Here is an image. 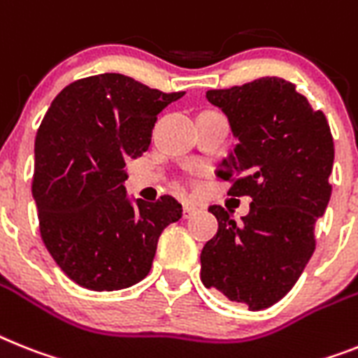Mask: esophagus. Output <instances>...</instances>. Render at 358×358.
<instances>
[{
  "mask_svg": "<svg viewBox=\"0 0 358 358\" xmlns=\"http://www.w3.org/2000/svg\"><path fill=\"white\" fill-rule=\"evenodd\" d=\"M197 212V206L194 205V203H190V201H186L185 205H182V215H185L186 220L190 217V215H194Z\"/></svg>",
  "mask_w": 358,
  "mask_h": 358,
  "instance_id": "34e87169",
  "label": "esophagus"
}]
</instances>
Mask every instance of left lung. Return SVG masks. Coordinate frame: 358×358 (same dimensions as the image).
<instances>
[{"label": "left lung", "instance_id": "left-lung-1", "mask_svg": "<svg viewBox=\"0 0 358 358\" xmlns=\"http://www.w3.org/2000/svg\"><path fill=\"white\" fill-rule=\"evenodd\" d=\"M238 138L217 177L230 196L252 197L241 223L223 206L217 234L201 250V282L250 311L271 307L292 289L315 252V225L331 197L335 146L326 115L294 84L265 76L206 91Z\"/></svg>", "mask_w": 358, "mask_h": 358}]
</instances>
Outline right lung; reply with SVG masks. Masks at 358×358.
Masks as SVG:
<instances>
[{
	"label": "right lung",
	"mask_w": 358,
	"mask_h": 358,
	"mask_svg": "<svg viewBox=\"0 0 358 358\" xmlns=\"http://www.w3.org/2000/svg\"><path fill=\"white\" fill-rule=\"evenodd\" d=\"M182 94L104 73L67 85L41 120L32 177L41 239L82 287L119 291L146 278L159 236L181 220L173 197L133 203L124 181L126 162L152 143L157 115Z\"/></svg>",
	"instance_id": "add662e5"
}]
</instances>
